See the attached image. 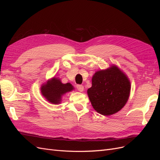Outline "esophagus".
Listing matches in <instances>:
<instances>
[{"instance_id":"esophagus-1","label":"esophagus","mask_w":160,"mask_h":160,"mask_svg":"<svg viewBox=\"0 0 160 160\" xmlns=\"http://www.w3.org/2000/svg\"><path fill=\"white\" fill-rule=\"evenodd\" d=\"M76 88H77V89H78V91H79L80 92H82L84 89V87L83 85H76Z\"/></svg>"}]
</instances>
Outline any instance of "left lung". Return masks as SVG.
<instances>
[{"label": "left lung", "instance_id": "obj_1", "mask_svg": "<svg viewBox=\"0 0 160 160\" xmlns=\"http://www.w3.org/2000/svg\"><path fill=\"white\" fill-rule=\"evenodd\" d=\"M131 90L130 81L117 66L97 71L92 77L88 94L92 106L103 115L118 112L126 104Z\"/></svg>", "mask_w": 160, "mask_h": 160}]
</instances>
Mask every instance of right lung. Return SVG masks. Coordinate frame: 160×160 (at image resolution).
<instances>
[{
	"label": "right lung",
	"instance_id": "add662e5",
	"mask_svg": "<svg viewBox=\"0 0 160 160\" xmlns=\"http://www.w3.org/2000/svg\"><path fill=\"white\" fill-rule=\"evenodd\" d=\"M73 89V86L71 83H62L59 79L55 77L47 81L46 83L42 84L41 88L42 96L52 104L60 103L62 96Z\"/></svg>",
	"mask_w": 160,
	"mask_h": 160
}]
</instances>
